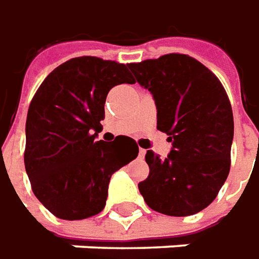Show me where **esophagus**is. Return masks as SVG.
<instances>
[{
    "label": "esophagus",
    "mask_w": 259,
    "mask_h": 259,
    "mask_svg": "<svg viewBox=\"0 0 259 259\" xmlns=\"http://www.w3.org/2000/svg\"><path fill=\"white\" fill-rule=\"evenodd\" d=\"M145 155H146V150L140 147V149H139V156H140V157H145Z\"/></svg>",
    "instance_id": "1"
}]
</instances>
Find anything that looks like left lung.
<instances>
[{
    "mask_svg": "<svg viewBox=\"0 0 259 259\" xmlns=\"http://www.w3.org/2000/svg\"><path fill=\"white\" fill-rule=\"evenodd\" d=\"M153 96L157 129L172 149L165 159L147 150L149 176L139 191L149 208L189 217L217 198L231 167L234 116L218 77L186 54L127 64Z\"/></svg>",
    "mask_w": 259,
    "mask_h": 259,
    "instance_id": "obj_1",
    "label": "left lung"
}]
</instances>
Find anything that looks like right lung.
I'll list each match as a JSON object with an SVG mask.
<instances>
[{
    "label": "right lung",
    "instance_id": "right-lung-1",
    "mask_svg": "<svg viewBox=\"0 0 259 259\" xmlns=\"http://www.w3.org/2000/svg\"><path fill=\"white\" fill-rule=\"evenodd\" d=\"M123 83L135 84L127 66L85 56L53 70L32 97L24 163L34 195L57 218L102 212L112 175L138 157L132 138L96 140L107 93Z\"/></svg>",
    "mask_w": 259,
    "mask_h": 259
}]
</instances>
